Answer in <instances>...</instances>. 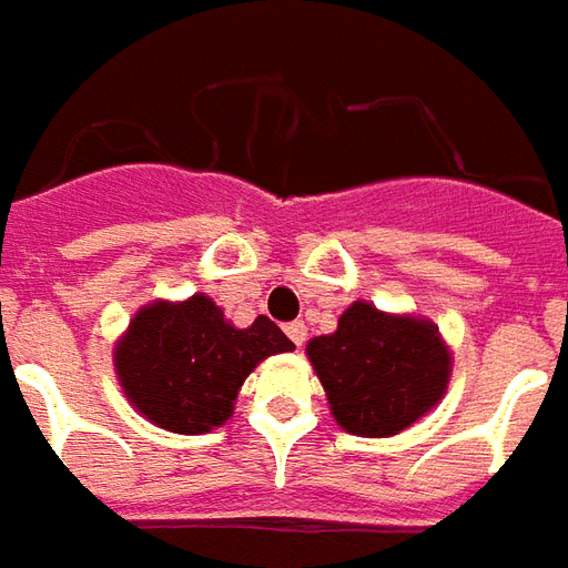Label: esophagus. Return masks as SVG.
<instances>
[{
	"label": "esophagus",
	"instance_id": "obj_1",
	"mask_svg": "<svg viewBox=\"0 0 568 568\" xmlns=\"http://www.w3.org/2000/svg\"><path fill=\"white\" fill-rule=\"evenodd\" d=\"M285 334H288V341L295 346H304V341H307V325L304 322H288Z\"/></svg>",
	"mask_w": 568,
	"mask_h": 568
}]
</instances>
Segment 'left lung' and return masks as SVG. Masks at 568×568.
<instances>
[{"mask_svg":"<svg viewBox=\"0 0 568 568\" xmlns=\"http://www.w3.org/2000/svg\"><path fill=\"white\" fill-rule=\"evenodd\" d=\"M334 419L362 438L398 435L438 405L450 356L432 322L386 316L356 301L337 332L307 344Z\"/></svg>","mask_w":568,"mask_h":568,"instance_id":"1","label":"left lung"}]
</instances>
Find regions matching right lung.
Segmentation results:
<instances>
[{
    "mask_svg": "<svg viewBox=\"0 0 568 568\" xmlns=\"http://www.w3.org/2000/svg\"><path fill=\"white\" fill-rule=\"evenodd\" d=\"M292 341L267 316L234 328L206 295L182 304H151L130 322L115 368L133 405L179 435H200L231 417L248 371Z\"/></svg>",
    "mask_w": 568,
    "mask_h": 568,
    "instance_id": "add662e5",
    "label": "right lung"
}]
</instances>
